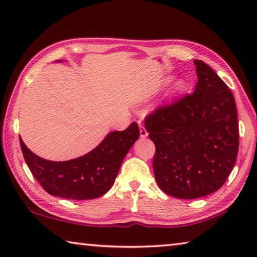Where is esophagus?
<instances>
[{
    "label": "esophagus",
    "mask_w": 257,
    "mask_h": 257,
    "mask_svg": "<svg viewBox=\"0 0 257 257\" xmlns=\"http://www.w3.org/2000/svg\"><path fill=\"white\" fill-rule=\"evenodd\" d=\"M138 124H139V134H141V137L149 136V133H147V130L145 129L144 124L142 123V121H138Z\"/></svg>",
    "instance_id": "34e87169"
}]
</instances>
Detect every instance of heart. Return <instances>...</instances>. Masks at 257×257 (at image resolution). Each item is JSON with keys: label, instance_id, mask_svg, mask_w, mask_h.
Returning a JSON list of instances; mask_svg holds the SVG:
<instances>
[{"label": "heart", "instance_id": "b5f03b06", "mask_svg": "<svg viewBox=\"0 0 257 257\" xmlns=\"http://www.w3.org/2000/svg\"><path fill=\"white\" fill-rule=\"evenodd\" d=\"M170 80H171V78H164V79L161 80V82H160V85H159V86H164V85H167V84H169V82H170ZM177 86H178V88H181V87H182V84H181V82H179V84H178Z\"/></svg>", "mask_w": 257, "mask_h": 257}]
</instances>
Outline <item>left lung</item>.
Segmentation results:
<instances>
[{"label":"left lung","instance_id":"8db88e82","mask_svg":"<svg viewBox=\"0 0 257 257\" xmlns=\"http://www.w3.org/2000/svg\"><path fill=\"white\" fill-rule=\"evenodd\" d=\"M193 94L160 106L145 118L155 144L153 170L165 194L182 199L206 196L223 186L236 164L237 108L231 90L201 60Z\"/></svg>","mask_w":257,"mask_h":257}]
</instances>
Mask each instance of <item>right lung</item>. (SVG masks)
Masks as SVG:
<instances>
[{"mask_svg":"<svg viewBox=\"0 0 257 257\" xmlns=\"http://www.w3.org/2000/svg\"><path fill=\"white\" fill-rule=\"evenodd\" d=\"M138 137V124L133 122L123 132L108 134L89 153L63 162L40 158L21 138L20 146L29 170L47 193L68 199H93L110 190L124 156Z\"/></svg>","mask_w":257,"mask_h":257,"instance_id":"1","label":"right lung"}]
</instances>
